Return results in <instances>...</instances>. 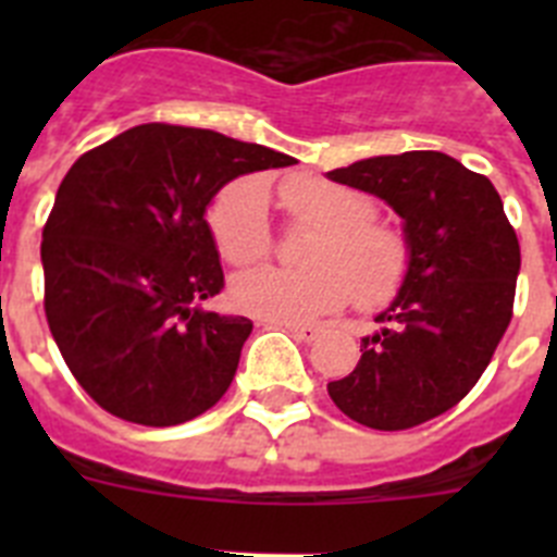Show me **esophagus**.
Returning <instances> with one entry per match:
<instances>
[{
    "label": "esophagus",
    "instance_id": "obj_1",
    "mask_svg": "<svg viewBox=\"0 0 557 557\" xmlns=\"http://www.w3.org/2000/svg\"><path fill=\"white\" fill-rule=\"evenodd\" d=\"M270 323H273V321H270ZM273 326L287 329V332L293 334L295 339H304V343H312V339L321 334V329L312 326V323H273Z\"/></svg>",
    "mask_w": 557,
    "mask_h": 557
}]
</instances>
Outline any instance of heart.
<instances>
[{"mask_svg": "<svg viewBox=\"0 0 557 557\" xmlns=\"http://www.w3.org/2000/svg\"><path fill=\"white\" fill-rule=\"evenodd\" d=\"M278 203L293 223L312 225L301 259L309 268H264L236 278L243 312L273 323H301L346 307H382L410 273V243L393 223L373 218V203L357 189L314 175L278 186ZM211 239L234 268L262 262L273 250L270 198L262 178H239L214 195L206 211Z\"/></svg>", "mask_w": 557, "mask_h": 557, "instance_id": "b5f03b06", "label": "heart"}]
</instances>
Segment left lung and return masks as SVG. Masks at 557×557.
I'll use <instances>...</instances> for the list:
<instances>
[{
  "label": "left lung",
  "mask_w": 557,
  "mask_h": 557,
  "mask_svg": "<svg viewBox=\"0 0 557 557\" xmlns=\"http://www.w3.org/2000/svg\"><path fill=\"white\" fill-rule=\"evenodd\" d=\"M329 178L387 200L405 220L410 273L329 396L371 430H410L466 398L513 318L519 239L485 175L435 150L376 156Z\"/></svg>",
  "instance_id": "obj_1"
}]
</instances>
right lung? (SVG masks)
Wrapping results in <instances>:
<instances>
[{"instance_id":"add662e5","label":"right lung","mask_w":557,"mask_h":557,"mask_svg":"<svg viewBox=\"0 0 557 557\" xmlns=\"http://www.w3.org/2000/svg\"><path fill=\"white\" fill-rule=\"evenodd\" d=\"M289 164L166 122L131 127L72 164L44 225V312L102 410L175 426L225 396L253 323L191 307L225 287L206 206L236 175Z\"/></svg>"}]
</instances>
